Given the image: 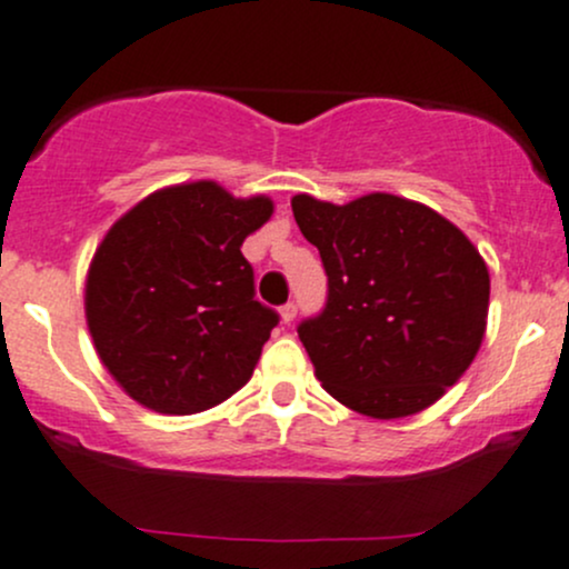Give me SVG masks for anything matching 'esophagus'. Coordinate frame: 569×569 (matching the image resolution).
I'll use <instances>...</instances> for the list:
<instances>
[{
    "mask_svg": "<svg viewBox=\"0 0 569 569\" xmlns=\"http://www.w3.org/2000/svg\"><path fill=\"white\" fill-rule=\"evenodd\" d=\"M295 319H297V302H286L283 308H280V321H283V325H291Z\"/></svg>",
    "mask_w": 569,
    "mask_h": 569,
    "instance_id": "obj_1",
    "label": "esophagus"
}]
</instances>
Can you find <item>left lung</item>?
Masks as SVG:
<instances>
[{
	"label": "left lung",
	"instance_id": "left-lung-1",
	"mask_svg": "<svg viewBox=\"0 0 569 569\" xmlns=\"http://www.w3.org/2000/svg\"><path fill=\"white\" fill-rule=\"evenodd\" d=\"M319 248L327 305L297 332L335 400L373 420L417 415L466 373L486 335L490 278L469 237L417 201L291 199Z\"/></svg>",
	"mask_w": 569,
	"mask_h": 569
}]
</instances>
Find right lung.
Returning <instances> with one entry per match:
<instances>
[{
  "mask_svg": "<svg viewBox=\"0 0 569 569\" xmlns=\"http://www.w3.org/2000/svg\"><path fill=\"white\" fill-rule=\"evenodd\" d=\"M267 196L218 182L154 190L94 250L87 325L124 392L160 415H196L248 385L278 313L256 300L244 237L267 223Z\"/></svg>",
  "mask_w": 569,
  "mask_h": 569,
  "instance_id": "right-lung-1",
  "label": "right lung"
}]
</instances>
